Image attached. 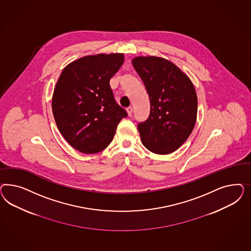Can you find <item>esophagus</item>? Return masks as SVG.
<instances>
[{"label": "esophagus", "instance_id": "34e87169", "mask_svg": "<svg viewBox=\"0 0 251 251\" xmlns=\"http://www.w3.org/2000/svg\"><path fill=\"white\" fill-rule=\"evenodd\" d=\"M126 110H127V113H128V116H129V117H130V116L132 115V111H133L132 107H128V108H127Z\"/></svg>", "mask_w": 251, "mask_h": 251}]
</instances>
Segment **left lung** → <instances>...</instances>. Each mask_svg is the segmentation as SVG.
Wrapping results in <instances>:
<instances>
[{"label":"left lung","mask_w":251,"mask_h":251,"mask_svg":"<svg viewBox=\"0 0 251 251\" xmlns=\"http://www.w3.org/2000/svg\"><path fill=\"white\" fill-rule=\"evenodd\" d=\"M131 63L150 99V115L139 123L143 145L154 153L175 152L189 138L197 120L195 87L185 73L167 59L138 56Z\"/></svg>","instance_id":"left-lung-1"}]
</instances>
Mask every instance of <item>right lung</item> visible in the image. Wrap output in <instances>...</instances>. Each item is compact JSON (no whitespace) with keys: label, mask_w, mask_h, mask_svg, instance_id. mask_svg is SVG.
<instances>
[{"label":"right lung","mask_w":251,"mask_h":251,"mask_svg":"<svg viewBox=\"0 0 251 251\" xmlns=\"http://www.w3.org/2000/svg\"><path fill=\"white\" fill-rule=\"evenodd\" d=\"M123 62V53L88 55L61 72L52 95V113L61 135L79 152L106 149L118 124L127 117L109 85Z\"/></svg>","instance_id":"obj_1"}]
</instances>
